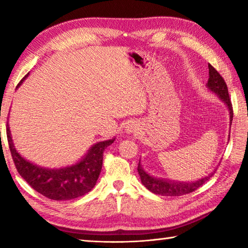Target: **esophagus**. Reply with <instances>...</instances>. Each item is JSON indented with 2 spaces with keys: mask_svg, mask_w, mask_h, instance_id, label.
Masks as SVG:
<instances>
[{
  "mask_svg": "<svg viewBox=\"0 0 248 248\" xmlns=\"http://www.w3.org/2000/svg\"><path fill=\"white\" fill-rule=\"evenodd\" d=\"M140 130V125L136 121H131V123H129L127 125H125V132L129 133V134H136L139 132Z\"/></svg>",
  "mask_w": 248,
  "mask_h": 248,
  "instance_id": "obj_1",
  "label": "esophagus"
}]
</instances>
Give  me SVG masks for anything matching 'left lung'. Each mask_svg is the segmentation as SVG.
I'll list each match as a JSON object with an SVG mask.
<instances>
[{"instance_id": "1", "label": "left lung", "mask_w": 248, "mask_h": 248, "mask_svg": "<svg viewBox=\"0 0 248 248\" xmlns=\"http://www.w3.org/2000/svg\"><path fill=\"white\" fill-rule=\"evenodd\" d=\"M209 68V78L207 83L208 90L212 92L213 94H216L228 108L229 115H230V125L232 124L233 120V109L232 104H231L229 91L226 83L224 82L223 78L221 77L219 72L213 68L211 64L208 65ZM230 140V136H229ZM216 170H213L212 173H210L208 176H204L203 178H200L195 182H176V180L166 179V178H159L155 177L146 173L143 170L141 163L139 162L138 165V173L140 175L141 183L146 187V189L152 191L155 195H161V196H183L186 194H190V192L198 189L200 186L210 179V177L213 175Z\"/></svg>"}]
</instances>
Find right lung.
<instances>
[{
    "mask_svg": "<svg viewBox=\"0 0 248 248\" xmlns=\"http://www.w3.org/2000/svg\"><path fill=\"white\" fill-rule=\"evenodd\" d=\"M28 74L20 81L17 89ZM6 134L12 157L19 175L39 194L59 201L78 198L93 189L102 170L104 151L116 140V138H112L97 142L91 146L79 161L72 165L48 169L33 164L18 153L15 149L8 124Z\"/></svg>",
    "mask_w": 248,
    "mask_h": 248,
    "instance_id": "1",
    "label": "right lung"
}]
</instances>
